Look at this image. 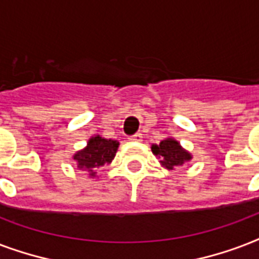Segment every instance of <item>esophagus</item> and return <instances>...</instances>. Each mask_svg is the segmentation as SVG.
Returning <instances> with one entry per match:
<instances>
[{"label": "esophagus", "mask_w": 259, "mask_h": 259, "mask_svg": "<svg viewBox=\"0 0 259 259\" xmlns=\"http://www.w3.org/2000/svg\"><path fill=\"white\" fill-rule=\"evenodd\" d=\"M142 139H143V136H142V134H139V132L135 134V135L130 136V140H135V142H140Z\"/></svg>", "instance_id": "1"}]
</instances>
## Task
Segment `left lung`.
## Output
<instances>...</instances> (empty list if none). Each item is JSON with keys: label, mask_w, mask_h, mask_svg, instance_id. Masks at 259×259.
Here are the masks:
<instances>
[{"label": "left lung", "mask_w": 259, "mask_h": 259, "mask_svg": "<svg viewBox=\"0 0 259 259\" xmlns=\"http://www.w3.org/2000/svg\"><path fill=\"white\" fill-rule=\"evenodd\" d=\"M152 152L161 158V163L167 169H173L176 166L184 165L190 161V154L180 146L177 140L165 139L159 144H152Z\"/></svg>", "instance_id": "8db88e82"}]
</instances>
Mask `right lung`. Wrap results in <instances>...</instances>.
Wrapping results in <instances>:
<instances>
[{
  "mask_svg": "<svg viewBox=\"0 0 259 259\" xmlns=\"http://www.w3.org/2000/svg\"><path fill=\"white\" fill-rule=\"evenodd\" d=\"M119 147V142L116 140L102 139L101 136H93L89 143L82 151H78L74 155V159L78 162L79 169L88 170L92 177L96 176L94 170L105 163H111L115 158Z\"/></svg>",
  "mask_w": 259,
  "mask_h": 259,
  "instance_id": "obj_1",
  "label": "right lung"
}]
</instances>
